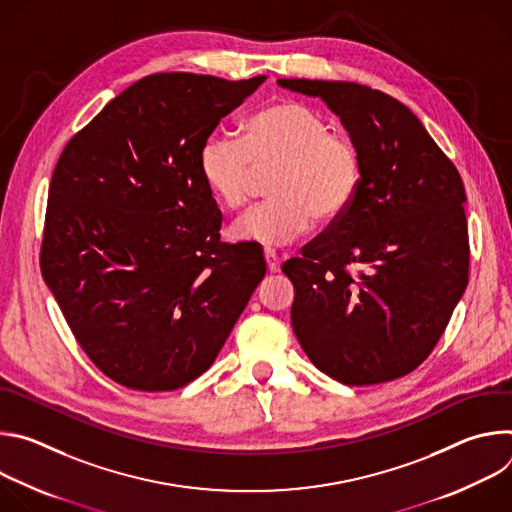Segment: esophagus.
Masks as SVG:
<instances>
[{
  "label": "esophagus",
  "instance_id": "esophagus-1",
  "mask_svg": "<svg viewBox=\"0 0 512 512\" xmlns=\"http://www.w3.org/2000/svg\"><path fill=\"white\" fill-rule=\"evenodd\" d=\"M263 255H265L267 271H269V273H277V271H279V257H277V253L271 251V249H265Z\"/></svg>",
  "mask_w": 512,
  "mask_h": 512
}]
</instances>
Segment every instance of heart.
I'll use <instances>...</instances> for the list:
<instances>
[{
    "label": "heart",
    "instance_id": "heart-1",
    "mask_svg": "<svg viewBox=\"0 0 512 512\" xmlns=\"http://www.w3.org/2000/svg\"><path fill=\"white\" fill-rule=\"evenodd\" d=\"M208 192L227 210L243 208L257 172L273 170L267 202L235 223L233 237L267 247L306 235L314 221L346 212L360 186L362 162L350 133L298 101H277L247 119L241 135L214 131L198 156Z\"/></svg>",
    "mask_w": 512,
    "mask_h": 512
}]
</instances>
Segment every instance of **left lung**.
Returning a JSON list of instances; mask_svg holds the SVG:
<instances>
[{"label": "left lung", "instance_id": "left-lung-1", "mask_svg": "<svg viewBox=\"0 0 512 512\" xmlns=\"http://www.w3.org/2000/svg\"><path fill=\"white\" fill-rule=\"evenodd\" d=\"M320 97L358 145L352 204L283 263L291 326L316 369L348 385L409 375L468 285L466 192L456 166L397 99L356 83L279 79Z\"/></svg>", "mask_w": 512, "mask_h": 512}]
</instances>
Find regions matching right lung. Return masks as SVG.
<instances>
[{
	"mask_svg": "<svg viewBox=\"0 0 512 512\" xmlns=\"http://www.w3.org/2000/svg\"><path fill=\"white\" fill-rule=\"evenodd\" d=\"M263 81L143 77L58 158L42 277L95 367L127 389L200 377L265 275L259 247L221 241L198 168L204 139Z\"/></svg>",
	"mask_w": 512,
	"mask_h": 512,
	"instance_id": "right-lung-1",
	"label": "right lung"
}]
</instances>
